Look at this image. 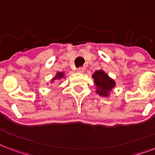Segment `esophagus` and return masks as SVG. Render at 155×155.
I'll return each mask as SVG.
<instances>
[{
  "label": "esophagus",
  "instance_id": "esophagus-1",
  "mask_svg": "<svg viewBox=\"0 0 155 155\" xmlns=\"http://www.w3.org/2000/svg\"><path fill=\"white\" fill-rule=\"evenodd\" d=\"M84 67H79L77 69V71L78 72H80V73H83L84 71Z\"/></svg>",
  "mask_w": 155,
  "mask_h": 155
}]
</instances>
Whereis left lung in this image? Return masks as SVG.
<instances>
[{"label":"left lung","instance_id":"obj_1","mask_svg":"<svg viewBox=\"0 0 155 155\" xmlns=\"http://www.w3.org/2000/svg\"><path fill=\"white\" fill-rule=\"evenodd\" d=\"M94 79V83L97 87V93L101 96L106 97L108 96L109 91L111 90L112 88H114L115 83L112 79L108 76L107 74L104 72L103 71H97L93 75Z\"/></svg>","mask_w":155,"mask_h":155}]
</instances>
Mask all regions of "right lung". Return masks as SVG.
Returning <instances> with one entry per match:
<instances>
[{
  "label": "right lung",
  "instance_id": "add662e5",
  "mask_svg": "<svg viewBox=\"0 0 155 155\" xmlns=\"http://www.w3.org/2000/svg\"><path fill=\"white\" fill-rule=\"evenodd\" d=\"M64 76V74L62 72H58V74H57V75L55 76V78H54V80H56V79H61V78H62Z\"/></svg>",
  "mask_w": 155,
  "mask_h": 155
}]
</instances>
